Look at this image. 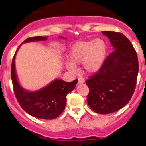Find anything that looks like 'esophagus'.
<instances>
[{
	"label": "esophagus",
	"mask_w": 146,
	"mask_h": 146,
	"mask_svg": "<svg viewBox=\"0 0 146 146\" xmlns=\"http://www.w3.org/2000/svg\"><path fill=\"white\" fill-rule=\"evenodd\" d=\"M85 82V79L83 78V77H79L78 78V84H82Z\"/></svg>",
	"instance_id": "34e87169"
}]
</instances>
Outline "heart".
<instances>
[{
	"label": "heart",
	"instance_id": "obj_1",
	"mask_svg": "<svg viewBox=\"0 0 146 146\" xmlns=\"http://www.w3.org/2000/svg\"><path fill=\"white\" fill-rule=\"evenodd\" d=\"M107 46L101 38L80 41L73 46L70 52V60L65 65L70 71H76L75 64H83L87 73H95L102 67L106 59Z\"/></svg>",
	"mask_w": 146,
	"mask_h": 146
}]
</instances>
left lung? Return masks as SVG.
I'll return each instance as SVG.
<instances>
[{
    "mask_svg": "<svg viewBox=\"0 0 146 146\" xmlns=\"http://www.w3.org/2000/svg\"><path fill=\"white\" fill-rule=\"evenodd\" d=\"M113 51L106 57L95 75L86 81L89 88L87 102L89 108L100 114H108L123 108L136 86L139 63L135 48L121 33L102 31Z\"/></svg>",
    "mask_w": 146,
    "mask_h": 146,
    "instance_id": "1",
    "label": "left lung"
}]
</instances>
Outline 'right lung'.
<instances>
[{
  "label": "right lung",
  "instance_id": "1",
  "mask_svg": "<svg viewBox=\"0 0 146 146\" xmlns=\"http://www.w3.org/2000/svg\"><path fill=\"white\" fill-rule=\"evenodd\" d=\"M46 38V36L30 37L24 40L23 43L45 40ZM17 51L12 61L11 79L13 90L19 105L27 113L35 117L44 119H53L57 117L65 110L67 95L74 89L78 79L70 83L61 79H55L38 91H26L19 85L15 72V58Z\"/></svg>",
  "mask_w": 146,
  "mask_h": 146
}]
</instances>
